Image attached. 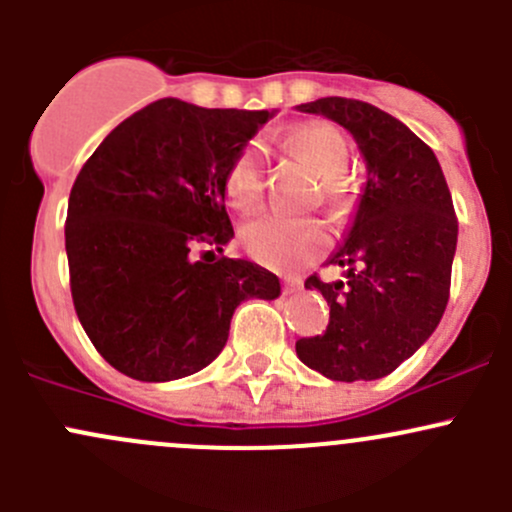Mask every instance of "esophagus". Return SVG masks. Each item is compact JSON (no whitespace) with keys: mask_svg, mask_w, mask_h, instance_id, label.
I'll return each mask as SVG.
<instances>
[{"mask_svg":"<svg viewBox=\"0 0 512 512\" xmlns=\"http://www.w3.org/2000/svg\"><path fill=\"white\" fill-rule=\"evenodd\" d=\"M302 289V280L299 277H285V292L287 294H294Z\"/></svg>","mask_w":512,"mask_h":512,"instance_id":"esophagus-1","label":"esophagus"}]
</instances>
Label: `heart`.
I'll list each match as a JSON object with an SVG mask.
<instances>
[{
  "mask_svg": "<svg viewBox=\"0 0 512 512\" xmlns=\"http://www.w3.org/2000/svg\"><path fill=\"white\" fill-rule=\"evenodd\" d=\"M289 148L302 156L324 180V195L334 198L342 188L339 178L349 168V146L342 133L324 123H309L289 136ZM265 190V170L257 146H247L232 158L225 173V195L235 208L250 210ZM240 240L257 262L270 267L304 265L324 252L329 230L317 218H294L285 213H257L240 227Z\"/></svg>",
  "mask_w": 512,
  "mask_h": 512,
  "instance_id": "b5f03b06",
  "label": "heart"
}]
</instances>
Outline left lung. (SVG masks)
<instances>
[{"label": "left lung", "mask_w": 512, "mask_h": 512, "mask_svg": "<svg viewBox=\"0 0 512 512\" xmlns=\"http://www.w3.org/2000/svg\"><path fill=\"white\" fill-rule=\"evenodd\" d=\"M347 128L366 163L354 223L329 265L344 280L307 277L329 304L327 332L299 339L297 356L332 381L391 374L441 322L451 292L458 220L431 148L391 113L327 96L297 106Z\"/></svg>", "instance_id": "obj_1"}]
</instances>
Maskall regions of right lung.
<instances>
[{
  "instance_id": "obj_1",
  "label": "right lung",
  "mask_w": 512,
  "mask_h": 512,
  "mask_svg": "<svg viewBox=\"0 0 512 512\" xmlns=\"http://www.w3.org/2000/svg\"><path fill=\"white\" fill-rule=\"evenodd\" d=\"M272 116L160 98L118 123L76 175L64 230L71 297L121 374H195L223 352L237 304L280 297L277 275L255 262L195 257L235 237L227 165Z\"/></svg>"
}]
</instances>
